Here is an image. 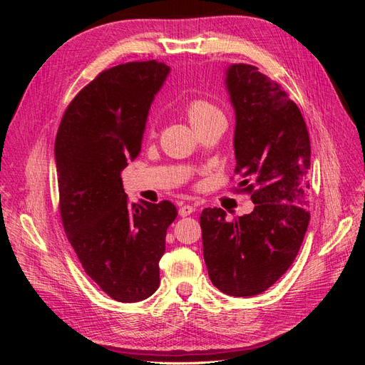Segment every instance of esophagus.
<instances>
[{
  "instance_id": "obj_1",
  "label": "esophagus",
  "mask_w": 365,
  "mask_h": 365,
  "mask_svg": "<svg viewBox=\"0 0 365 365\" xmlns=\"http://www.w3.org/2000/svg\"><path fill=\"white\" fill-rule=\"evenodd\" d=\"M193 212H195V207H192V205H182L180 208L178 213H180L181 217H185V216H190Z\"/></svg>"
}]
</instances>
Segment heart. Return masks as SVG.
<instances>
[{"mask_svg":"<svg viewBox=\"0 0 365 365\" xmlns=\"http://www.w3.org/2000/svg\"><path fill=\"white\" fill-rule=\"evenodd\" d=\"M185 115L189 118L193 129L201 128L217 117H224L222 113H220L215 105H212L207 101H201V98L192 101L189 105H187Z\"/></svg>","mask_w":365,"mask_h":365,"instance_id":"b5f03b06","label":"heart"}]
</instances>
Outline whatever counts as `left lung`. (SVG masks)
Returning a JSON list of instances; mask_svg holds the SVG:
<instances>
[{
  "label": "left lung",
  "instance_id": "left-lung-1",
  "mask_svg": "<svg viewBox=\"0 0 365 365\" xmlns=\"http://www.w3.org/2000/svg\"><path fill=\"white\" fill-rule=\"evenodd\" d=\"M225 90L235 109L239 185L252 184L250 215L227 220L222 208L201 215L210 280L233 297L267 291L288 271L309 225L311 141L298 106L257 67L231 63ZM257 190H253V187Z\"/></svg>",
  "mask_w": 365,
  "mask_h": 365
}]
</instances>
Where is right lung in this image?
I'll return each mask as SVG.
<instances>
[{"mask_svg": "<svg viewBox=\"0 0 365 365\" xmlns=\"http://www.w3.org/2000/svg\"><path fill=\"white\" fill-rule=\"evenodd\" d=\"M170 67L129 62L98 74L65 111L54 143L65 233L85 272L115 302L160 286L172 202H129L120 172L141 152L149 109Z\"/></svg>", "mask_w": 365, "mask_h": 365, "instance_id": "add662e5", "label": "right lung"}]
</instances>
